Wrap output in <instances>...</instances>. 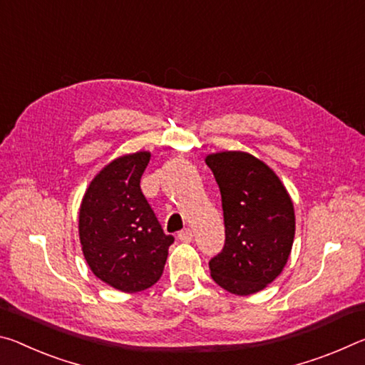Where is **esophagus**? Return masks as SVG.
<instances>
[{"label":"esophagus","instance_id":"34e87169","mask_svg":"<svg viewBox=\"0 0 365 365\" xmlns=\"http://www.w3.org/2000/svg\"><path fill=\"white\" fill-rule=\"evenodd\" d=\"M178 237H179V241H181V242H190V241H192V237H194L192 230H189V228L182 230V231L178 235Z\"/></svg>","mask_w":365,"mask_h":365}]
</instances>
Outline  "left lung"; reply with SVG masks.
<instances>
[{
  "label": "left lung",
  "instance_id": "1",
  "mask_svg": "<svg viewBox=\"0 0 365 365\" xmlns=\"http://www.w3.org/2000/svg\"><path fill=\"white\" fill-rule=\"evenodd\" d=\"M222 192L225 247L210 260L213 282L237 296L267 288L294 241V205L270 166L246 152L207 155Z\"/></svg>",
  "mask_w": 365,
  "mask_h": 365
}]
</instances>
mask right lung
Masks as SVG:
<instances>
[{"label":"right lung","instance_id":"add662e5","mask_svg":"<svg viewBox=\"0 0 365 365\" xmlns=\"http://www.w3.org/2000/svg\"><path fill=\"white\" fill-rule=\"evenodd\" d=\"M150 152L118 157L103 166L83 194L79 239L87 265L123 292L150 288L163 273L175 237L165 235L140 190Z\"/></svg>","mask_w":365,"mask_h":365}]
</instances>
